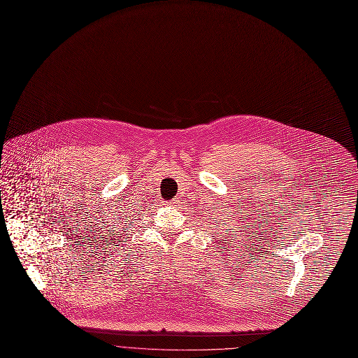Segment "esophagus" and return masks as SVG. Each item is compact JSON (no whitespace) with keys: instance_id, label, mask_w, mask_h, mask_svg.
<instances>
[{"instance_id":"1","label":"esophagus","mask_w":358,"mask_h":358,"mask_svg":"<svg viewBox=\"0 0 358 358\" xmlns=\"http://www.w3.org/2000/svg\"><path fill=\"white\" fill-rule=\"evenodd\" d=\"M178 203V199L176 198V199H173V202L171 203H169V205H177Z\"/></svg>"}]
</instances>
